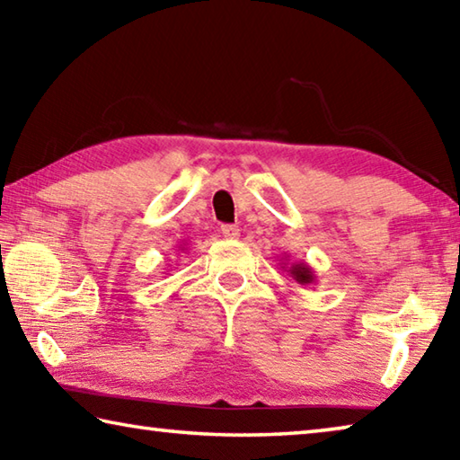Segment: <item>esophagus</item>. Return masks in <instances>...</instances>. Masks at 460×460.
I'll return each mask as SVG.
<instances>
[{
    "mask_svg": "<svg viewBox=\"0 0 460 460\" xmlns=\"http://www.w3.org/2000/svg\"><path fill=\"white\" fill-rule=\"evenodd\" d=\"M221 233H223L225 239H237L239 237V227H237V225H223Z\"/></svg>",
    "mask_w": 460,
    "mask_h": 460,
    "instance_id": "esophagus-1",
    "label": "esophagus"
}]
</instances>
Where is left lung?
Returning a JSON list of instances; mask_svg holds the SVG:
<instances>
[{"instance_id": "1", "label": "left lung", "mask_w": 460, "mask_h": 460, "mask_svg": "<svg viewBox=\"0 0 460 460\" xmlns=\"http://www.w3.org/2000/svg\"><path fill=\"white\" fill-rule=\"evenodd\" d=\"M286 266V263H284ZM288 274H290L296 282H298L300 286H306V284H313V282H316V274H314V270L308 266L306 261H294L290 268L286 270Z\"/></svg>"}]
</instances>
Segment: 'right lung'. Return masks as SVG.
Segmentation results:
<instances>
[{"label":"right lung","mask_w":460,"mask_h":460,"mask_svg":"<svg viewBox=\"0 0 460 460\" xmlns=\"http://www.w3.org/2000/svg\"><path fill=\"white\" fill-rule=\"evenodd\" d=\"M181 249H184V245H182V247H181Z\"/></svg>","instance_id":"right-lung-1"}]
</instances>
